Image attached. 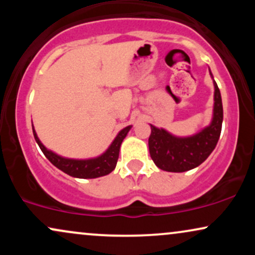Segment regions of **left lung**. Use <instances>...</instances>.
<instances>
[{"label": "left lung", "instance_id": "obj_1", "mask_svg": "<svg viewBox=\"0 0 255 255\" xmlns=\"http://www.w3.org/2000/svg\"><path fill=\"white\" fill-rule=\"evenodd\" d=\"M213 86H215V104H213L212 121L199 133L192 136L178 137L163 128H157L151 125L148 148H150L152 160L159 169L170 172L191 170L200 165L215 150L222 130L223 105H222L221 92L215 80H213Z\"/></svg>", "mask_w": 255, "mask_h": 255}]
</instances>
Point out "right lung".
<instances>
[{"label":"right lung","mask_w":255,"mask_h":255,"mask_svg":"<svg viewBox=\"0 0 255 255\" xmlns=\"http://www.w3.org/2000/svg\"><path fill=\"white\" fill-rule=\"evenodd\" d=\"M130 128L131 126H128V127L124 128V129L116 135L114 141L111 142V145L109 146V148H108L103 154H101V156L96 158H90V159H71V158H64L58 156V154L54 153L52 151L48 150V148L40 142V140L38 139L34 128H32V129H33L34 139H36L37 144L40 147V150H42L44 156L48 158L56 168L73 177L96 178L105 176V175L110 174V172L115 169L116 163H118L119 159L120 146H121L122 141H124V139L126 135H127V133L129 131Z\"/></svg>","instance_id":"obj_1"}]
</instances>
